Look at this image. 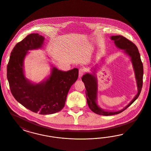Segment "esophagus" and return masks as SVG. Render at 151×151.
<instances>
[{"instance_id":"34e87169","label":"esophagus","mask_w":151,"mask_h":151,"mask_svg":"<svg viewBox=\"0 0 151 151\" xmlns=\"http://www.w3.org/2000/svg\"><path fill=\"white\" fill-rule=\"evenodd\" d=\"M86 73V70L84 68H81L79 69V78H81V76Z\"/></svg>"}]
</instances>
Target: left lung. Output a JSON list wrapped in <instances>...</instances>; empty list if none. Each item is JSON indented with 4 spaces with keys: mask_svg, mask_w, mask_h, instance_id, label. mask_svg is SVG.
I'll return each mask as SVG.
<instances>
[{
    "mask_svg": "<svg viewBox=\"0 0 151 151\" xmlns=\"http://www.w3.org/2000/svg\"><path fill=\"white\" fill-rule=\"evenodd\" d=\"M111 39L114 41L115 45L119 49H123L124 52L127 53L131 57L134 71L135 72V76L137 80L138 92L135 98L131 101L129 104L121 110L118 111H107L103 110L98 106L96 103L97 100V79L93 74L86 73L82 77L81 80L83 81L86 87L87 104L89 109L94 113L99 115H108L118 114L127 108L137 100L141 92L143 86V65L141 60L140 53L138 51L137 46L132 41L123 36H111Z\"/></svg>",
    "mask_w": 151,
    "mask_h": 151,
    "instance_id": "8db88e82",
    "label": "left lung"
}]
</instances>
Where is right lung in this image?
I'll return each instance as SVG.
<instances>
[{"label": "right lung", "instance_id": "right-lung-1", "mask_svg": "<svg viewBox=\"0 0 151 151\" xmlns=\"http://www.w3.org/2000/svg\"><path fill=\"white\" fill-rule=\"evenodd\" d=\"M44 37L37 33L17 43L7 65L8 81L12 94L25 108L40 114L57 113L64 108L68 92L79 76L78 68L65 72L54 67L49 79L38 84L30 83L23 72V60L27 51L42 46Z\"/></svg>", "mask_w": 151, "mask_h": 151}]
</instances>
